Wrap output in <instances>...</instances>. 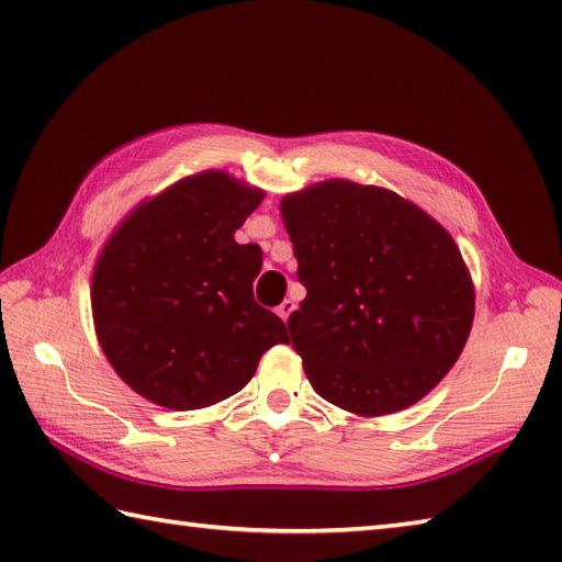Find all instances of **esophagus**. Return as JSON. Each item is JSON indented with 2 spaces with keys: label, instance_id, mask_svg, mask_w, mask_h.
I'll list each match as a JSON object with an SVG mask.
<instances>
[{
  "label": "esophagus",
  "instance_id": "34e87169",
  "mask_svg": "<svg viewBox=\"0 0 562 562\" xmlns=\"http://www.w3.org/2000/svg\"><path fill=\"white\" fill-rule=\"evenodd\" d=\"M294 308H296V304H294L292 300H284V302L278 306V316H280L282 321H288L290 314L294 312Z\"/></svg>",
  "mask_w": 562,
  "mask_h": 562
}]
</instances>
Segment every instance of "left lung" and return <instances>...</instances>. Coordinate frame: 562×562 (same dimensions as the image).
<instances>
[{"label":"left lung","instance_id":"left-lung-1","mask_svg":"<svg viewBox=\"0 0 562 562\" xmlns=\"http://www.w3.org/2000/svg\"><path fill=\"white\" fill-rule=\"evenodd\" d=\"M306 288L288 326L308 384L360 417L411 408L457 364L475 290L451 234L389 188L328 178L280 200Z\"/></svg>","mask_w":562,"mask_h":562}]
</instances>
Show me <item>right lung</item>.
Listing matches in <instances>:
<instances>
[{
    "label": "right lung",
    "instance_id": "add662e5",
    "mask_svg": "<svg viewBox=\"0 0 562 562\" xmlns=\"http://www.w3.org/2000/svg\"><path fill=\"white\" fill-rule=\"evenodd\" d=\"M266 190L207 169L145 198L105 238L91 274L93 330L142 398L198 411L241 391L288 328L254 300L262 258L234 232Z\"/></svg>",
    "mask_w": 562,
    "mask_h": 562
}]
</instances>
